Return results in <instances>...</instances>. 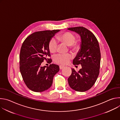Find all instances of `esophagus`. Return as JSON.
Wrapping results in <instances>:
<instances>
[{"instance_id": "1", "label": "esophagus", "mask_w": 120, "mask_h": 120, "mask_svg": "<svg viewBox=\"0 0 120 120\" xmlns=\"http://www.w3.org/2000/svg\"><path fill=\"white\" fill-rule=\"evenodd\" d=\"M59 68H60V69L61 70V69H63L64 68V65H60L59 66Z\"/></svg>"}]
</instances>
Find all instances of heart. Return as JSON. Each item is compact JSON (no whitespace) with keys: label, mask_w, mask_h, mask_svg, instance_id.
<instances>
[{"label":"heart","mask_w":120,"mask_h":120,"mask_svg":"<svg viewBox=\"0 0 120 120\" xmlns=\"http://www.w3.org/2000/svg\"><path fill=\"white\" fill-rule=\"evenodd\" d=\"M58 41L63 42L69 45L70 49L77 50L79 48L80 45L78 43H75L76 37L73 34L70 32H66L56 37ZM57 47V42L55 38L51 39L48 44L49 50L51 53H54L56 52ZM72 58L70 54L58 55L55 57V62L61 64H67Z\"/></svg>","instance_id":"b5f03b06"}]
</instances>
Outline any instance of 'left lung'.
<instances>
[{
    "label": "left lung",
    "instance_id": "left-lung-1",
    "mask_svg": "<svg viewBox=\"0 0 120 120\" xmlns=\"http://www.w3.org/2000/svg\"><path fill=\"white\" fill-rule=\"evenodd\" d=\"M67 29L80 37V48L73 60V64L82 66L78 72L74 68L72 69L68 83L76 91H86L94 85L99 75L101 62L99 45L95 36L86 28L78 26Z\"/></svg>",
    "mask_w": 120,
    "mask_h": 120
}]
</instances>
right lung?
I'll return each instance as SVG.
<instances>
[{
  "mask_svg": "<svg viewBox=\"0 0 120 120\" xmlns=\"http://www.w3.org/2000/svg\"><path fill=\"white\" fill-rule=\"evenodd\" d=\"M60 30L35 32L24 41L20 50V71L27 87L36 92L48 89L53 83L55 75L59 71V66L50 64L42 66L45 59L51 63L48 44L55 34Z\"/></svg>",
  "mask_w": 120,
  "mask_h": 120,
  "instance_id": "obj_1",
  "label": "right lung"
}]
</instances>
